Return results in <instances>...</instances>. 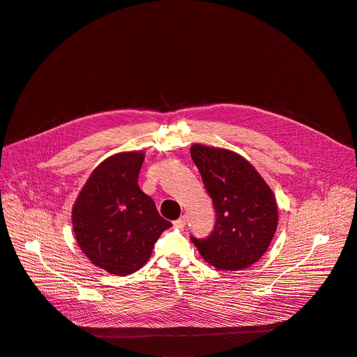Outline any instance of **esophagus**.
I'll list each match as a JSON object with an SVG mask.
<instances>
[{"mask_svg": "<svg viewBox=\"0 0 357 357\" xmlns=\"http://www.w3.org/2000/svg\"><path fill=\"white\" fill-rule=\"evenodd\" d=\"M186 222H188V217H186V215H182V217H179L178 220L174 221V225L178 227V228H183V227L186 225Z\"/></svg>", "mask_w": 357, "mask_h": 357, "instance_id": "esophagus-1", "label": "esophagus"}]
</instances>
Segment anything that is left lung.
I'll return each mask as SVG.
<instances>
[{
    "mask_svg": "<svg viewBox=\"0 0 357 357\" xmlns=\"http://www.w3.org/2000/svg\"><path fill=\"white\" fill-rule=\"evenodd\" d=\"M190 155L215 208L207 238L190 236L206 262L218 271H243L268 250L278 228L271 188L241 155L193 144Z\"/></svg>",
    "mask_w": 357,
    "mask_h": 357,
    "instance_id": "8db88e82",
    "label": "left lung"
}]
</instances>
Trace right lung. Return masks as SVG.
I'll return each instance as SVG.
<instances>
[{
	"label": "right lung",
	"mask_w": 357,
	"mask_h": 357,
	"mask_svg": "<svg viewBox=\"0 0 357 357\" xmlns=\"http://www.w3.org/2000/svg\"><path fill=\"white\" fill-rule=\"evenodd\" d=\"M143 153L105 160L89 176L73 207L77 243L100 269L125 276L149 261L162 231L172 224L139 188Z\"/></svg>",
	"instance_id": "right-lung-1"
}]
</instances>
